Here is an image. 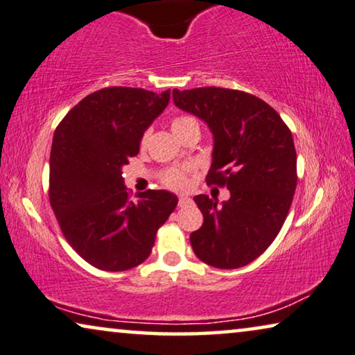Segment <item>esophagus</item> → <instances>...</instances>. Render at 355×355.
<instances>
[{
  "mask_svg": "<svg viewBox=\"0 0 355 355\" xmlns=\"http://www.w3.org/2000/svg\"><path fill=\"white\" fill-rule=\"evenodd\" d=\"M190 201H191L190 198L185 196V195H182L180 198H178V205H180V206H187Z\"/></svg>",
  "mask_w": 355,
  "mask_h": 355,
  "instance_id": "34e87169",
  "label": "esophagus"
}]
</instances>
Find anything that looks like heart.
Wrapping results in <instances>:
<instances>
[{
  "instance_id": "1",
  "label": "heart",
  "mask_w": 355,
  "mask_h": 355,
  "mask_svg": "<svg viewBox=\"0 0 355 355\" xmlns=\"http://www.w3.org/2000/svg\"><path fill=\"white\" fill-rule=\"evenodd\" d=\"M188 125H198V121L191 116H178L172 121V131L173 133H177V131H180L182 128H185V126H188ZM146 138H148V136H144L143 143L146 141ZM162 180L165 185L173 188V190H180V188L187 185V175L183 170L172 168V170H168V172L164 173Z\"/></svg>"
}]
</instances>
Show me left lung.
<instances>
[{
	"mask_svg": "<svg viewBox=\"0 0 355 355\" xmlns=\"http://www.w3.org/2000/svg\"><path fill=\"white\" fill-rule=\"evenodd\" d=\"M173 103L202 120L214 148L207 183L230 198L195 196L202 225L190 235L193 252L214 268L235 269L257 259L284 224L297 187V154L279 113L252 94L222 87L173 89Z\"/></svg>",
	"mask_w": 355,
	"mask_h": 355,
	"instance_id": "left-lung-1",
	"label": "left lung"
}]
</instances>
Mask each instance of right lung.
Listing matches in <instances>:
<instances>
[{
  "label": "right lung",
  "mask_w": 355,
  "mask_h": 355,
  "mask_svg": "<svg viewBox=\"0 0 355 355\" xmlns=\"http://www.w3.org/2000/svg\"><path fill=\"white\" fill-rule=\"evenodd\" d=\"M170 91L105 87L71 108L55 131L50 205L64 239L103 271H126L150 254L178 198L165 190L131 200L123 165L139 153L144 131L165 110Z\"/></svg>",
  "instance_id": "right-lung-1"
}]
</instances>
